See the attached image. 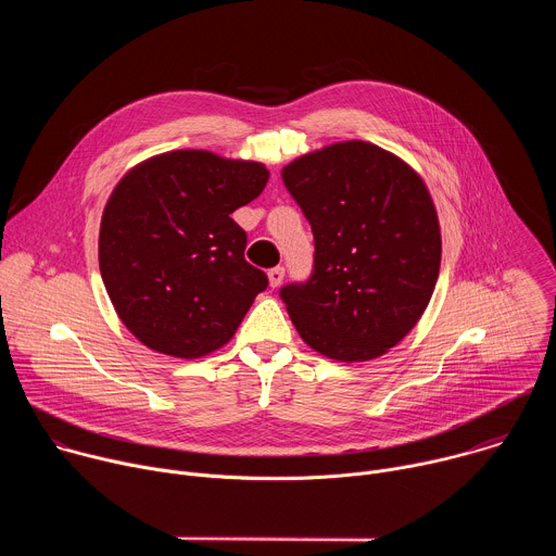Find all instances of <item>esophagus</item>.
<instances>
[{
  "label": "esophagus",
  "mask_w": 556,
  "mask_h": 556,
  "mask_svg": "<svg viewBox=\"0 0 556 556\" xmlns=\"http://www.w3.org/2000/svg\"><path fill=\"white\" fill-rule=\"evenodd\" d=\"M286 277V268L283 266H275L268 270V281H270V288H279L281 281Z\"/></svg>",
  "instance_id": "obj_1"
}]
</instances>
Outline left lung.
<instances>
[{
	"mask_svg": "<svg viewBox=\"0 0 556 556\" xmlns=\"http://www.w3.org/2000/svg\"><path fill=\"white\" fill-rule=\"evenodd\" d=\"M281 178L314 235L309 279L279 290L296 332L334 361L382 356L435 290L442 240L427 185L365 140L305 153Z\"/></svg>",
	"mask_w": 556,
	"mask_h": 556,
	"instance_id": "8db88e82",
	"label": "left lung"
}]
</instances>
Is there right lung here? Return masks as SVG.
<instances>
[{"mask_svg":"<svg viewBox=\"0 0 556 556\" xmlns=\"http://www.w3.org/2000/svg\"><path fill=\"white\" fill-rule=\"evenodd\" d=\"M268 176L262 163L178 149L116 185L101 219L99 266L142 345L200 358L232 339L268 277L244 260L247 232L230 213L253 202Z\"/></svg>","mask_w":556,"mask_h":556,"instance_id":"obj_1","label":"right lung"}]
</instances>
